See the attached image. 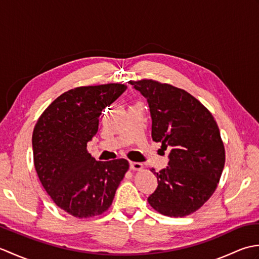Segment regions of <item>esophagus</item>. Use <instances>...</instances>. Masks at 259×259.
Masks as SVG:
<instances>
[{
    "label": "esophagus",
    "instance_id": "esophagus-1",
    "mask_svg": "<svg viewBox=\"0 0 259 259\" xmlns=\"http://www.w3.org/2000/svg\"><path fill=\"white\" fill-rule=\"evenodd\" d=\"M130 169L131 170H141L142 169V163L141 162H136V161H130Z\"/></svg>",
    "mask_w": 259,
    "mask_h": 259
}]
</instances>
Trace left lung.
Instances as JSON below:
<instances>
[{"instance_id":"obj_1","label":"left lung","mask_w":259,"mask_h":259,"mask_svg":"<svg viewBox=\"0 0 259 259\" xmlns=\"http://www.w3.org/2000/svg\"><path fill=\"white\" fill-rule=\"evenodd\" d=\"M129 83L147 99L152 140L170 149L168 167L156 172L150 206L170 217L196 211L216 190L225 166V148L211 113L188 92L153 80Z\"/></svg>"}]
</instances>
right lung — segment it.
Masks as SVG:
<instances>
[{
  "instance_id": "obj_1",
  "label": "right lung",
  "mask_w": 259,
  "mask_h": 259,
  "mask_svg": "<svg viewBox=\"0 0 259 259\" xmlns=\"http://www.w3.org/2000/svg\"><path fill=\"white\" fill-rule=\"evenodd\" d=\"M119 83L79 87L62 93L41 114L32 135L34 167L58 207L78 218L101 214L111 206L129 162L97 161L87 144L99 117L125 91Z\"/></svg>"
}]
</instances>
